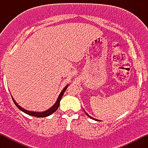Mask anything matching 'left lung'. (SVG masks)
<instances>
[{
	"label": "left lung",
	"instance_id": "1",
	"mask_svg": "<svg viewBox=\"0 0 148 148\" xmlns=\"http://www.w3.org/2000/svg\"><path fill=\"white\" fill-rule=\"evenodd\" d=\"M84 112H85V113H86V114L87 115L88 117H89V118H90L91 119H92V120H96V121H99V120H97V119H95V118H92V117H91V116H90V115H88L87 113H86V111H84Z\"/></svg>",
	"mask_w": 148,
	"mask_h": 148
}]
</instances>
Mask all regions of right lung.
<instances>
[{
	"label": "right lung",
	"instance_id": "1",
	"mask_svg": "<svg viewBox=\"0 0 148 148\" xmlns=\"http://www.w3.org/2000/svg\"><path fill=\"white\" fill-rule=\"evenodd\" d=\"M68 86H69V85H67V86H66L65 87L63 88V90L61 91V92L60 93V95H59L58 97V99L56 100V103H54V104L53 105V106L51 107L50 108L46 110L45 111L36 112V111H28V110H25V108H22L21 106H20L19 105H18V103H16V101H15V100L14 99V98H13L12 97V98L13 101H14L15 105H16V106L18 107V109L21 110V111H23V113H26V114H28L29 115H32V116L37 117V118H45V117H47V116H49V115H51V114H53L54 112L57 111V109L58 108V107H59V105H60V101L61 100V99H62V95H63L64 91L66 90V89H67V87H68Z\"/></svg>",
	"mask_w": 148,
	"mask_h": 148
}]
</instances>
